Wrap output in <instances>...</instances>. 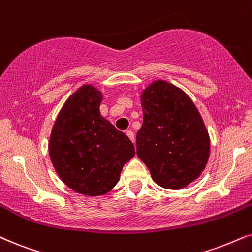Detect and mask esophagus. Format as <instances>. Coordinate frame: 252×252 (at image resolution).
<instances>
[{"instance_id":"obj_1","label":"esophagus","mask_w":252,"mask_h":252,"mask_svg":"<svg viewBox=\"0 0 252 252\" xmlns=\"http://www.w3.org/2000/svg\"><path fill=\"white\" fill-rule=\"evenodd\" d=\"M126 134H127V136H128V138H129L130 141H132L133 143L135 142V136H134V133H133V130H127Z\"/></svg>"}]
</instances>
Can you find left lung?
Wrapping results in <instances>:
<instances>
[{"label":"left lung","instance_id":"obj_1","mask_svg":"<svg viewBox=\"0 0 252 252\" xmlns=\"http://www.w3.org/2000/svg\"><path fill=\"white\" fill-rule=\"evenodd\" d=\"M143 123L136 154L159 186L179 190L195 181L210 158V136L191 98L165 81L141 94Z\"/></svg>","mask_w":252,"mask_h":252}]
</instances>
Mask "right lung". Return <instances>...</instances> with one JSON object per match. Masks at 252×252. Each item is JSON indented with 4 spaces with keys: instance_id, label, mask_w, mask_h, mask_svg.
Masks as SVG:
<instances>
[{
    "instance_id": "add662e5",
    "label": "right lung",
    "mask_w": 252,
    "mask_h": 252,
    "mask_svg": "<svg viewBox=\"0 0 252 252\" xmlns=\"http://www.w3.org/2000/svg\"><path fill=\"white\" fill-rule=\"evenodd\" d=\"M103 94L86 84L68 98L52 128L48 152L59 177L77 193L112 190L135 155L130 140L99 112Z\"/></svg>"
}]
</instances>
